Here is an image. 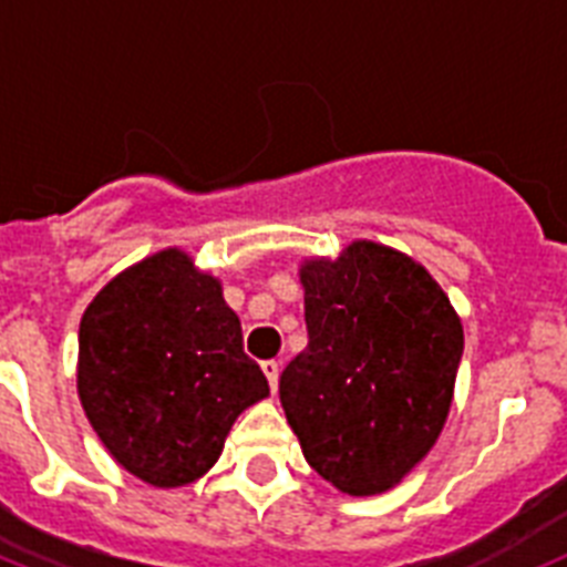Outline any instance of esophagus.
Listing matches in <instances>:
<instances>
[{"label":"esophagus","mask_w":567,"mask_h":567,"mask_svg":"<svg viewBox=\"0 0 567 567\" xmlns=\"http://www.w3.org/2000/svg\"><path fill=\"white\" fill-rule=\"evenodd\" d=\"M260 368H264L266 379H269V388H272V394H275V391H278V377H280V364H278V362H275V359H269V362H264V364H260Z\"/></svg>","instance_id":"obj_1"}]
</instances>
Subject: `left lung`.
<instances>
[{"instance_id":"8db88e82","label":"left lung","mask_w":567,"mask_h":567,"mask_svg":"<svg viewBox=\"0 0 567 567\" xmlns=\"http://www.w3.org/2000/svg\"><path fill=\"white\" fill-rule=\"evenodd\" d=\"M298 278L310 341L280 373L287 423L336 489L385 493L446 425L461 316L425 266L373 240L307 257Z\"/></svg>"}]
</instances>
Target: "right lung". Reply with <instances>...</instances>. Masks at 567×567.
Wrapping results in <instances>:
<instances>
[{
  "instance_id": "1",
  "label": "right lung",
  "mask_w": 567,
  "mask_h": 567,
  "mask_svg": "<svg viewBox=\"0 0 567 567\" xmlns=\"http://www.w3.org/2000/svg\"><path fill=\"white\" fill-rule=\"evenodd\" d=\"M78 396L115 463L158 489L194 484L234 420L269 396L243 353L223 284L182 249L126 266L92 298L78 333Z\"/></svg>"
}]
</instances>
